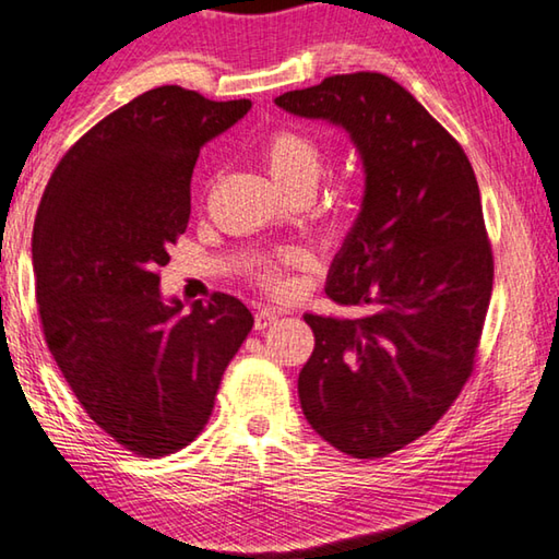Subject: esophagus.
<instances>
[{
	"mask_svg": "<svg viewBox=\"0 0 559 559\" xmlns=\"http://www.w3.org/2000/svg\"><path fill=\"white\" fill-rule=\"evenodd\" d=\"M280 319V312L277 309H272V307H260L258 312H254V326L258 329H267L272 322H277Z\"/></svg>",
	"mask_w": 559,
	"mask_h": 559,
	"instance_id": "obj_1",
	"label": "esophagus"
}]
</instances>
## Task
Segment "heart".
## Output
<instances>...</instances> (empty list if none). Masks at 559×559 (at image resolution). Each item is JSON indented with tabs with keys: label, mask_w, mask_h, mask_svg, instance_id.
Listing matches in <instances>:
<instances>
[{
	"label": "heart",
	"mask_w": 559,
	"mask_h": 559,
	"mask_svg": "<svg viewBox=\"0 0 559 559\" xmlns=\"http://www.w3.org/2000/svg\"><path fill=\"white\" fill-rule=\"evenodd\" d=\"M260 158L282 193H295V190L314 193L317 182L326 170V151L322 141L297 126H282L267 133V139L260 143ZM299 262L301 252L282 250L272 258L254 262L252 280L267 292L282 295L289 289L285 270Z\"/></svg>",
	"instance_id": "1"
}]
</instances>
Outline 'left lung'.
<instances>
[{
    "instance_id": "left-lung-1",
    "label": "left lung",
    "mask_w": 559,
    "mask_h": 559,
    "mask_svg": "<svg viewBox=\"0 0 559 559\" xmlns=\"http://www.w3.org/2000/svg\"><path fill=\"white\" fill-rule=\"evenodd\" d=\"M274 104L346 128L361 153V213L326 295L371 312L305 314L314 352L299 401L336 451L383 459L431 431L475 369L492 295L478 180L461 143L383 73H336Z\"/></svg>"
}]
</instances>
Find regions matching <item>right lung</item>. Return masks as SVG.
Wrapping results in <instances>:
<instances>
[{"label": "right lung", "mask_w": 559, "mask_h": 559, "mask_svg": "<svg viewBox=\"0 0 559 559\" xmlns=\"http://www.w3.org/2000/svg\"><path fill=\"white\" fill-rule=\"evenodd\" d=\"M252 100L158 86L63 153L34 219L39 319L53 361L100 431L143 459L193 443L254 319L213 292L180 317L160 267L190 219L200 148Z\"/></svg>", "instance_id": "right-lung-1"}]
</instances>
